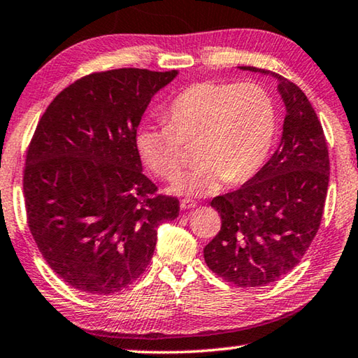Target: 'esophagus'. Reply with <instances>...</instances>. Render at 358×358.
<instances>
[{
	"mask_svg": "<svg viewBox=\"0 0 358 358\" xmlns=\"http://www.w3.org/2000/svg\"><path fill=\"white\" fill-rule=\"evenodd\" d=\"M196 206V203L193 201V199H190V198H184L182 201H180V209L182 210H187V209H193Z\"/></svg>",
	"mask_w": 358,
	"mask_h": 358,
	"instance_id": "esophagus-1",
	"label": "esophagus"
}]
</instances>
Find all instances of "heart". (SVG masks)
<instances>
[{"mask_svg":"<svg viewBox=\"0 0 358 358\" xmlns=\"http://www.w3.org/2000/svg\"><path fill=\"white\" fill-rule=\"evenodd\" d=\"M168 124L141 125L135 144L150 171L178 178L184 144H195L196 165L173 184L176 195H212L223 184L252 179L264 165L277 135V105L253 81H201L187 87L166 110Z\"/></svg>","mask_w":358,"mask_h":358,"instance_id":"heart-1","label":"heart"}]
</instances>
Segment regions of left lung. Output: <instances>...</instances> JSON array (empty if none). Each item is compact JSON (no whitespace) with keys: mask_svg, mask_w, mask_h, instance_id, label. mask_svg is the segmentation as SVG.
Segmentation results:
<instances>
[{"mask_svg":"<svg viewBox=\"0 0 358 358\" xmlns=\"http://www.w3.org/2000/svg\"><path fill=\"white\" fill-rule=\"evenodd\" d=\"M278 80L286 105L278 149L241 189L210 201L222 217L204 247L212 272L241 287L271 285L296 267L319 229L330 162L322 125L303 91L278 73L242 66Z\"/></svg>","mask_w":358,"mask_h":358,"instance_id":"left-lung-1","label":"left lung"}]
</instances>
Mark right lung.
I'll list each match as a JSON object with an SVG mask.
<instances>
[{"label": "right lung", "mask_w": 358, "mask_h": 358, "mask_svg": "<svg viewBox=\"0 0 358 358\" xmlns=\"http://www.w3.org/2000/svg\"><path fill=\"white\" fill-rule=\"evenodd\" d=\"M178 71L113 69L69 85L27 150L23 195L43 259L80 292L110 296L146 271L157 228L179 199L157 195L135 136L150 99Z\"/></svg>", "instance_id": "obj_1"}]
</instances>
